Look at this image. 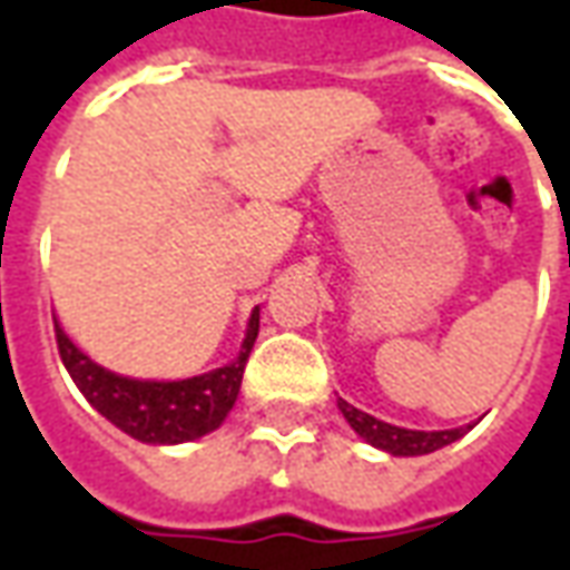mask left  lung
I'll list each match as a JSON object with an SVG mask.
<instances>
[{
	"mask_svg": "<svg viewBox=\"0 0 570 570\" xmlns=\"http://www.w3.org/2000/svg\"><path fill=\"white\" fill-rule=\"evenodd\" d=\"M338 412L345 415V421L354 428L360 440H366L375 449L394 454V458H415V454H430L442 449V445H452L464 436L466 430H473V424H464V428L452 430H409L396 428V424H387V421L375 419L363 409L351 406L347 400L338 396Z\"/></svg>",
	"mask_w": 570,
	"mask_h": 570,
	"instance_id": "8db88e82",
	"label": "left lung"
}]
</instances>
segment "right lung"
<instances>
[{
    "label": "right lung",
    "instance_id": "obj_1",
    "mask_svg": "<svg viewBox=\"0 0 570 570\" xmlns=\"http://www.w3.org/2000/svg\"><path fill=\"white\" fill-rule=\"evenodd\" d=\"M57 347L60 360L79 384L85 400L91 403L106 421H112L128 436L149 445H179L207 436L219 428L228 412L235 409L240 394V379L256 335H259V308H253L247 321V333L240 351L232 363L219 370L174 379V382H155V379H130L106 370L97 360L81 351L55 317Z\"/></svg>",
    "mask_w": 570,
    "mask_h": 570
}]
</instances>
